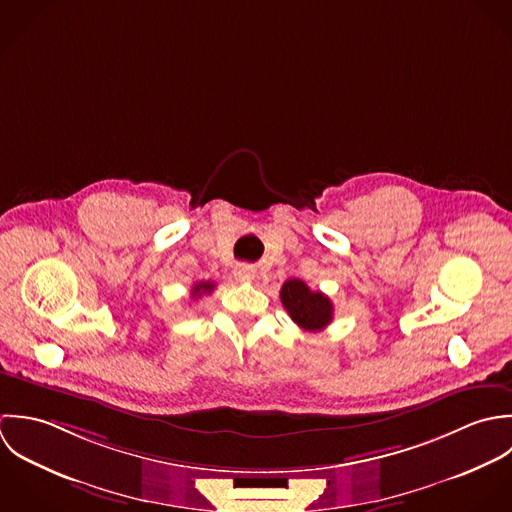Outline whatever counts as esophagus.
<instances>
[{
  "instance_id": "esophagus-1",
  "label": "esophagus",
  "mask_w": 512,
  "mask_h": 512,
  "mask_svg": "<svg viewBox=\"0 0 512 512\" xmlns=\"http://www.w3.org/2000/svg\"><path fill=\"white\" fill-rule=\"evenodd\" d=\"M233 277H235L237 281H241V283L253 281V279H255V269H253L251 265H247V263H239V265H235V269H233Z\"/></svg>"
}]
</instances>
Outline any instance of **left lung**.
<instances>
[{"label": "left lung", "mask_w": 512, "mask_h": 512, "mask_svg": "<svg viewBox=\"0 0 512 512\" xmlns=\"http://www.w3.org/2000/svg\"><path fill=\"white\" fill-rule=\"evenodd\" d=\"M281 303L289 316L308 332L326 328L332 322L334 307L320 291H310L301 279H289L281 287Z\"/></svg>", "instance_id": "1"}]
</instances>
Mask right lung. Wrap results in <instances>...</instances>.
<instances>
[{
  "label": "right lung",
  "instance_id": "right-lung-1",
  "mask_svg": "<svg viewBox=\"0 0 512 512\" xmlns=\"http://www.w3.org/2000/svg\"><path fill=\"white\" fill-rule=\"evenodd\" d=\"M213 283H198V285H194V289H192V297H202V293H211L213 291Z\"/></svg>",
  "mask_w": 512,
  "mask_h": 512
}]
</instances>
